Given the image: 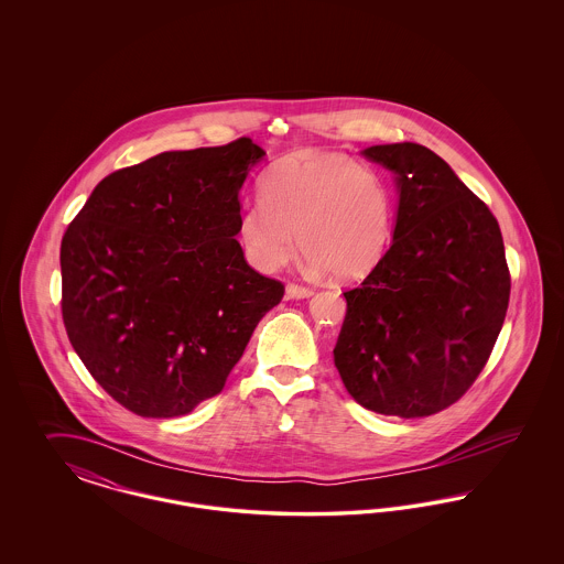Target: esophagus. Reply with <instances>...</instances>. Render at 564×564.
Returning a JSON list of instances; mask_svg holds the SVG:
<instances>
[{
    "label": "esophagus",
    "instance_id": "1",
    "mask_svg": "<svg viewBox=\"0 0 564 564\" xmlns=\"http://www.w3.org/2000/svg\"><path fill=\"white\" fill-rule=\"evenodd\" d=\"M285 294H288V297H311L315 294V290L306 288V285H297V283H288Z\"/></svg>",
    "mask_w": 564,
    "mask_h": 564
}]
</instances>
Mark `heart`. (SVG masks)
Listing matches in <instances>:
<instances>
[{
  "label": "heart",
  "mask_w": 564,
  "mask_h": 564,
  "mask_svg": "<svg viewBox=\"0 0 564 564\" xmlns=\"http://www.w3.org/2000/svg\"><path fill=\"white\" fill-rule=\"evenodd\" d=\"M258 192L260 203L239 214L237 235L247 262L260 272L285 269L302 245L313 269L357 281L393 242V189L375 166L347 154L292 152L270 166Z\"/></svg>",
  "instance_id": "heart-1"
}]
</instances>
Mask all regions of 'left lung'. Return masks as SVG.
I'll use <instances>...</instances> for the list:
<instances>
[{"label": "left lung", "mask_w": 564, "mask_h": 564, "mask_svg": "<svg viewBox=\"0 0 564 564\" xmlns=\"http://www.w3.org/2000/svg\"><path fill=\"white\" fill-rule=\"evenodd\" d=\"M364 156L395 173L400 207L387 256L345 292L334 364L359 405L430 416L467 393L503 327L511 290L503 237L430 148L405 141Z\"/></svg>", "instance_id": "8db88e82"}]
</instances>
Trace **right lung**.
I'll return each mask as SVG.
<instances>
[{"label":"right lung","instance_id":"right-lung-1","mask_svg":"<svg viewBox=\"0 0 564 564\" xmlns=\"http://www.w3.org/2000/svg\"><path fill=\"white\" fill-rule=\"evenodd\" d=\"M249 137L162 152L97 184L61 241V311L90 376L139 416L217 395L285 288L237 241Z\"/></svg>","mask_w":564,"mask_h":564}]
</instances>
